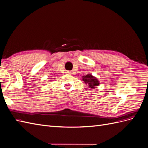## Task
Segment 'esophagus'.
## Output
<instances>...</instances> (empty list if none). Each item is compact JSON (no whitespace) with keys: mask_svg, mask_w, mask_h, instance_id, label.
I'll return each instance as SVG.
<instances>
[{"mask_svg":"<svg viewBox=\"0 0 148 148\" xmlns=\"http://www.w3.org/2000/svg\"><path fill=\"white\" fill-rule=\"evenodd\" d=\"M66 73H68V74H71V71H66Z\"/></svg>","mask_w":148,"mask_h":148,"instance_id":"obj_1","label":"esophagus"}]
</instances>
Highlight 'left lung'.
<instances>
[{"instance_id":"8db88e82","label":"left lung","mask_w":148,"mask_h":148,"mask_svg":"<svg viewBox=\"0 0 148 148\" xmlns=\"http://www.w3.org/2000/svg\"><path fill=\"white\" fill-rule=\"evenodd\" d=\"M83 80L85 82L86 84L89 85V88H94L97 86L99 85V82L97 79L93 77L91 74H88L85 76L82 77Z\"/></svg>"}]
</instances>
